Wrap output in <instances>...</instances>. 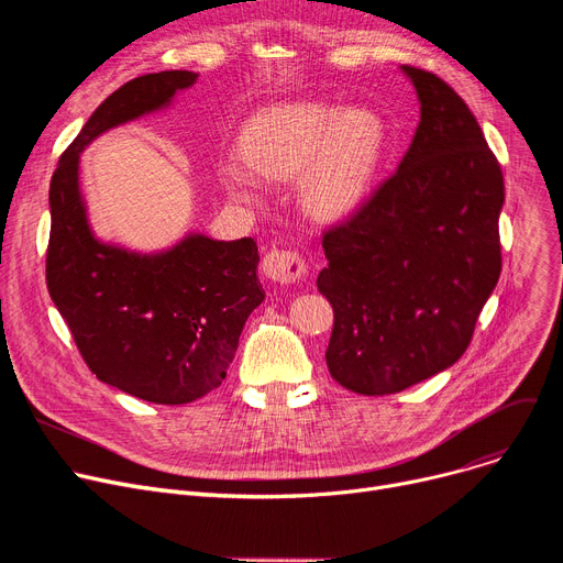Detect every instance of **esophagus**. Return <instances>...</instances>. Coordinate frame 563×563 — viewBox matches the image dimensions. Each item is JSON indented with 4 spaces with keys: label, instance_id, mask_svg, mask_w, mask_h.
I'll return each mask as SVG.
<instances>
[{
    "label": "esophagus",
    "instance_id": "34e87169",
    "mask_svg": "<svg viewBox=\"0 0 563 563\" xmlns=\"http://www.w3.org/2000/svg\"><path fill=\"white\" fill-rule=\"evenodd\" d=\"M262 272L274 283H297L306 274V264L294 251H272L262 260Z\"/></svg>",
    "mask_w": 563,
    "mask_h": 563
}]
</instances>
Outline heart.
<instances>
[{
    "label": "heart",
    "mask_w": 563,
    "mask_h": 563,
    "mask_svg": "<svg viewBox=\"0 0 563 563\" xmlns=\"http://www.w3.org/2000/svg\"><path fill=\"white\" fill-rule=\"evenodd\" d=\"M383 143L380 118L365 109L297 102L264 109L240 136V162H223L219 180L234 200H257V180H297L303 212L338 221L361 200Z\"/></svg>",
    "instance_id": "1"
}]
</instances>
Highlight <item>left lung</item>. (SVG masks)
Returning <instances> with one entry per match:
<instances>
[{
	"label": "left lung",
	"instance_id": "left-lung-1",
	"mask_svg": "<svg viewBox=\"0 0 563 563\" xmlns=\"http://www.w3.org/2000/svg\"><path fill=\"white\" fill-rule=\"evenodd\" d=\"M420 123L395 175L323 234L317 278L335 312L331 376L393 395L452 367L499 272L501 168L467 104L433 73L401 66Z\"/></svg>",
	"mask_w": 563,
	"mask_h": 563
}]
</instances>
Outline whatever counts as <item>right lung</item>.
<instances>
[{
  "mask_svg": "<svg viewBox=\"0 0 563 563\" xmlns=\"http://www.w3.org/2000/svg\"><path fill=\"white\" fill-rule=\"evenodd\" d=\"M191 70L136 77L88 118L49 183L47 289L102 383L153 404H189L225 378L249 314L264 301L257 244L187 232L164 251L104 242L88 221L81 153L100 134L164 111Z\"/></svg>",
  "mask_w": 563,
  "mask_h": 563,
  "instance_id": "obj_1",
  "label": "right lung"
}]
</instances>
